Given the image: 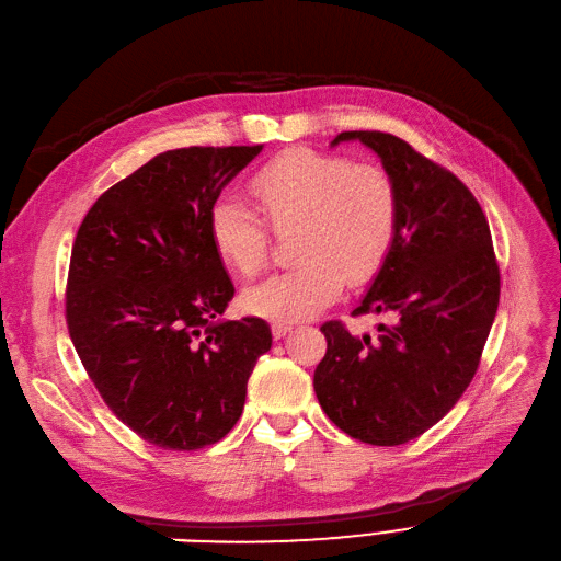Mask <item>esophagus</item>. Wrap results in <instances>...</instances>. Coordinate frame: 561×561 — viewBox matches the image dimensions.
Wrapping results in <instances>:
<instances>
[{
  "label": "esophagus",
  "instance_id": "34e87169",
  "mask_svg": "<svg viewBox=\"0 0 561 561\" xmlns=\"http://www.w3.org/2000/svg\"><path fill=\"white\" fill-rule=\"evenodd\" d=\"M271 328H273V336H275V339H282V336H286L290 330H294V323H282V321H275Z\"/></svg>",
  "mask_w": 561,
  "mask_h": 561
}]
</instances>
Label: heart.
I'll use <instances>...</instances> for the list:
<instances>
[{
  "instance_id": "1",
  "label": "heart",
  "mask_w": 561,
  "mask_h": 561,
  "mask_svg": "<svg viewBox=\"0 0 561 561\" xmlns=\"http://www.w3.org/2000/svg\"><path fill=\"white\" fill-rule=\"evenodd\" d=\"M265 220L277 231L298 225L294 267L252 286L242 302L263 319L294 323L330 305L344 277L371 279L392 252L401 225L399 187L387 169L313 149H288L250 181ZM233 197L208 215L213 248L242 277L259 275L271 256V229Z\"/></svg>"
}]
</instances>
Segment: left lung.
<instances>
[{"instance_id":"1","label":"left lung","mask_w":561,"mask_h":561,"mask_svg":"<svg viewBox=\"0 0 561 561\" xmlns=\"http://www.w3.org/2000/svg\"><path fill=\"white\" fill-rule=\"evenodd\" d=\"M382 160L401 197V225L353 316L385 313L378 336L328 321L313 389L325 415L367 445L394 447L440 422L472 382L500 305L489 220L458 176L378 130H351Z\"/></svg>"}]
</instances>
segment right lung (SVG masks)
Here are the masks:
<instances>
[{
	"mask_svg": "<svg viewBox=\"0 0 561 561\" xmlns=\"http://www.w3.org/2000/svg\"><path fill=\"white\" fill-rule=\"evenodd\" d=\"M263 149L190 146L118 181L82 220L70 252L66 325L114 415L169 451L220 443L245 405L263 319L215 323L233 284L208 233L222 187Z\"/></svg>",
	"mask_w": 561,
	"mask_h": 561,
	"instance_id": "right-lung-1",
	"label": "right lung"
}]
</instances>
